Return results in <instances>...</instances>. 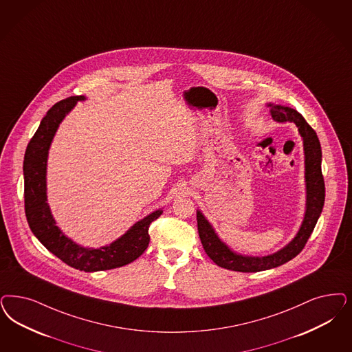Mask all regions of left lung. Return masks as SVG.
I'll return each instance as SVG.
<instances>
[{
  "label": "left lung",
  "instance_id": "obj_1",
  "mask_svg": "<svg viewBox=\"0 0 352 352\" xmlns=\"http://www.w3.org/2000/svg\"><path fill=\"white\" fill-rule=\"evenodd\" d=\"M270 108V114L273 120L277 122H294L303 138L304 164H305V190H307V201H305V213H304L302 226L295 235V238L282 250L272 255L244 256L231 251L230 248L222 242L216 234L212 225L208 222L204 214L197 210V231L201 244L209 256L219 267L243 272V273H255L261 270H267L272 267L283 265L290 261L295 256L299 255L315 229L317 219L320 217L324 201H325V183L321 171V146L315 130L307 123L303 116L295 109L283 105L267 104Z\"/></svg>",
  "mask_w": 352,
  "mask_h": 352
}]
</instances>
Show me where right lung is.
<instances>
[{
    "instance_id": "add662e5",
    "label": "right lung",
    "mask_w": 352,
    "mask_h": 352,
    "mask_svg": "<svg viewBox=\"0 0 352 352\" xmlns=\"http://www.w3.org/2000/svg\"><path fill=\"white\" fill-rule=\"evenodd\" d=\"M85 96H72L54 104L40 122L25 153V210L30 229L41 244L69 267L100 272L123 267L136 260L149 244V225L162 214L155 210L129 229L121 238L100 248H85L67 238L52 216L47 203V161L52 140L66 114Z\"/></svg>"
}]
</instances>
